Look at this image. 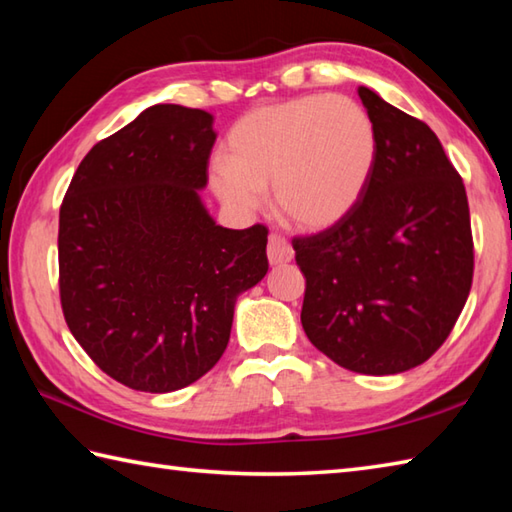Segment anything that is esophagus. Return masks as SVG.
Masks as SVG:
<instances>
[{"label": "esophagus", "instance_id": "34e87169", "mask_svg": "<svg viewBox=\"0 0 512 512\" xmlns=\"http://www.w3.org/2000/svg\"><path fill=\"white\" fill-rule=\"evenodd\" d=\"M292 257H295V250L286 242L281 235H270L268 239V262L270 266H281V264H288L292 262Z\"/></svg>", "mask_w": 512, "mask_h": 512}]
</instances>
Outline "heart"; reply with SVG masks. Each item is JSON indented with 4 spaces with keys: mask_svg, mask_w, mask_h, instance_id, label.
<instances>
[{
    "mask_svg": "<svg viewBox=\"0 0 512 512\" xmlns=\"http://www.w3.org/2000/svg\"><path fill=\"white\" fill-rule=\"evenodd\" d=\"M376 129L343 96H303L257 107L235 125L228 160L211 165L217 198L239 213L259 211L275 187L279 211L303 231H325L350 215L372 180Z\"/></svg>",
    "mask_w": 512,
    "mask_h": 512,
    "instance_id": "1",
    "label": "heart"
}]
</instances>
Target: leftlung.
<instances>
[{"label":"left lung","mask_w":512,"mask_h":512,"mask_svg":"<svg viewBox=\"0 0 512 512\" xmlns=\"http://www.w3.org/2000/svg\"><path fill=\"white\" fill-rule=\"evenodd\" d=\"M376 165L356 209L292 242L306 277L310 343L356 374L422 365L447 341L471 292L466 191L438 136L365 85Z\"/></svg>","instance_id":"left-lung-1"}]
</instances>
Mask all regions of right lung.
Returning a JSON list of instances; mask_svg holds the SVG:
<instances>
[{
  "label": "right lung",
  "instance_id": "1",
  "mask_svg": "<svg viewBox=\"0 0 512 512\" xmlns=\"http://www.w3.org/2000/svg\"><path fill=\"white\" fill-rule=\"evenodd\" d=\"M215 118L151 105L81 160L59 213L72 336L107 376L167 394L220 361L237 297L268 273V231L215 224L200 198Z\"/></svg>",
  "mask_w": 512,
  "mask_h": 512
}]
</instances>
